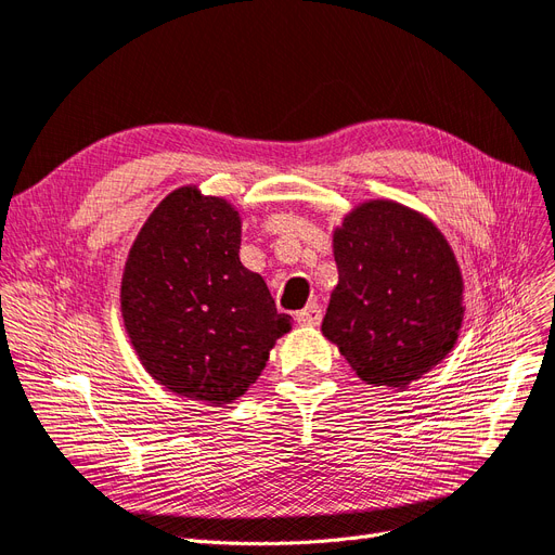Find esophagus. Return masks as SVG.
I'll return each instance as SVG.
<instances>
[{"mask_svg":"<svg viewBox=\"0 0 555 555\" xmlns=\"http://www.w3.org/2000/svg\"><path fill=\"white\" fill-rule=\"evenodd\" d=\"M295 320H297L301 326H318L320 320H322L320 306H318V304H309L304 311H299V313L295 315Z\"/></svg>","mask_w":555,"mask_h":555,"instance_id":"esophagus-1","label":"esophagus"}]
</instances>
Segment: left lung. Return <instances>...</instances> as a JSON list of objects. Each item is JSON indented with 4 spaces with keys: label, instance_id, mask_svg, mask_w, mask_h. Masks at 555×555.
I'll list each match as a JSON object with an SVG mask.
<instances>
[{
    "label": "left lung",
    "instance_id": "1",
    "mask_svg": "<svg viewBox=\"0 0 555 555\" xmlns=\"http://www.w3.org/2000/svg\"><path fill=\"white\" fill-rule=\"evenodd\" d=\"M338 283L322 320L352 371L382 388L418 382L453 350L464 279L433 219L398 201H361L332 231Z\"/></svg>",
    "mask_w": 555,
    "mask_h": 555
}]
</instances>
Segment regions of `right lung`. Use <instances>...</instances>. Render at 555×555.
I'll return each instance as SVG.
<instances>
[{
  "label": "right lung",
  "instance_id": "1",
  "mask_svg": "<svg viewBox=\"0 0 555 555\" xmlns=\"http://www.w3.org/2000/svg\"><path fill=\"white\" fill-rule=\"evenodd\" d=\"M242 219L223 196L182 184L143 221L120 279L134 352L171 393L221 406L260 377L293 320L240 262Z\"/></svg>",
  "mask_w": 555,
  "mask_h": 555
}]
</instances>
